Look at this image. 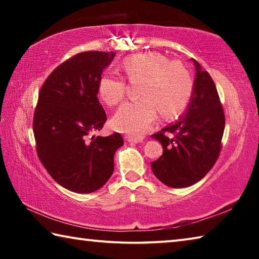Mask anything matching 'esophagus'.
Returning a JSON list of instances; mask_svg holds the SVG:
<instances>
[{"instance_id":"34e87169","label":"esophagus","mask_w":259,"mask_h":259,"mask_svg":"<svg viewBox=\"0 0 259 259\" xmlns=\"http://www.w3.org/2000/svg\"><path fill=\"white\" fill-rule=\"evenodd\" d=\"M126 140H128L129 143L137 144V143H142L143 138L142 137H133V136H128V137H126Z\"/></svg>"}]
</instances>
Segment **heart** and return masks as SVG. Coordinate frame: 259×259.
Masks as SVG:
<instances>
[{
	"label": "heart",
	"mask_w": 259,
	"mask_h": 259,
	"mask_svg": "<svg viewBox=\"0 0 259 259\" xmlns=\"http://www.w3.org/2000/svg\"><path fill=\"white\" fill-rule=\"evenodd\" d=\"M121 69L130 82L139 81L140 98L125 103L113 116L112 125L119 133L143 135L155 121L157 112L169 119L191 102L194 77L181 61H171L159 52H144L124 58ZM98 94L108 106H115L124 98L125 83L120 76L105 73L99 78Z\"/></svg>",
	"instance_id": "heart-1"
}]
</instances>
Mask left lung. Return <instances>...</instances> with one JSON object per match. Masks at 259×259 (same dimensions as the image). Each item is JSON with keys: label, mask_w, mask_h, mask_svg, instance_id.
Returning <instances> with one entry per match:
<instances>
[{"label": "left lung", "mask_w": 259, "mask_h": 259, "mask_svg": "<svg viewBox=\"0 0 259 259\" xmlns=\"http://www.w3.org/2000/svg\"><path fill=\"white\" fill-rule=\"evenodd\" d=\"M192 61L196 73L186 112L175 123L152 135L163 148V154L151 163L152 171L160 182L172 188L191 186L210 171L219 156L225 128L216 85L198 61Z\"/></svg>", "instance_id": "1"}]
</instances>
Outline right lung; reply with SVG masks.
I'll list each match as a JSON object with an SVG mask.
<instances>
[{
    "label": "right lung",
    "instance_id": "add662e5",
    "mask_svg": "<svg viewBox=\"0 0 259 259\" xmlns=\"http://www.w3.org/2000/svg\"><path fill=\"white\" fill-rule=\"evenodd\" d=\"M114 57L113 51L77 54L59 65L38 93L33 120L37 155L59 185L81 194L105 185L123 145L119 133L93 136L106 122L98 82Z\"/></svg>",
    "mask_w": 259,
    "mask_h": 259
}]
</instances>
